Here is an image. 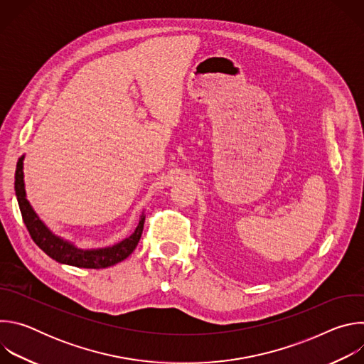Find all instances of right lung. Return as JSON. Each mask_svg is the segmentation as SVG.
Masks as SVG:
<instances>
[{
	"mask_svg": "<svg viewBox=\"0 0 364 364\" xmlns=\"http://www.w3.org/2000/svg\"><path fill=\"white\" fill-rule=\"evenodd\" d=\"M23 161H24V155L18 159L17 168H16V196L18 200V205L21 210V216L24 220V225L34 240V243L51 259H55L59 264L65 265H72L76 268H87V269H102V268H108L115 264L122 262L124 259H127L134 249L136 247L142 229H144V222L145 216L144 213L141 215L139 223L134 233L121 240L119 243L108 247H100V249H80L72 242L55 235L51 232L37 216V213L33 210V207L30 201L27 200L26 196V188H24V173H23Z\"/></svg>",
	"mask_w": 364,
	"mask_h": 364,
	"instance_id": "add662e5",
	"label": "right lung"
}]
</instances>
